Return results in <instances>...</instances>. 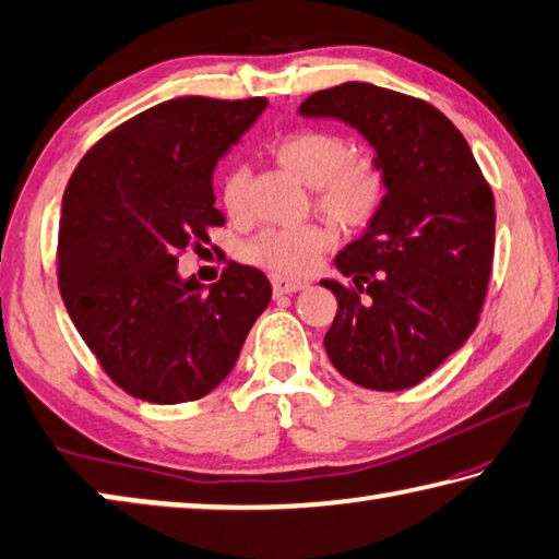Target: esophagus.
I'll return each mask as SVG.
<instances>
[{"instance_id": "1", "label": "esophagus", "mask_w": 559, "mask_h": 559, "mask_svg": "<svg viewBox=\"0 0 559 559\" xmlns=\"http://www.w3.org/2000/svg\"><path fill=\"white\" fill-rule=\"evenodd\" d=\"M271 283H273V293H276V296H286V293H298L302 288H308V281L288 278V276H281V273H273Z\"/></svg>"}]
</instances>
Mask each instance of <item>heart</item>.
Listing matches in <instances>:
<instances>
[{
    "mask_svg": "<svg viewBox=\"0 0 559 559\" xmlns=\"http://www.w3.org/2000/svg\"><path fill=\"white\" fill-rule=\"evenodd\" d=\"M283 167L313 187L316 206L347 229L372 224L390 200V175L374 157H353L343 135L323 128H300L273 145ZM222 204L231 219L249 214V167L234 165L222 179ZM335 241L330 226H271L243 243L241 257L276 273L308 271Z\"/></svg>",
    "mask_w": 559,
    "mask_h": 559,
    "instance_id": "heart-1",
    "label": "heart"
}]
</instances>
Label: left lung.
<instances>
[{
	"label": "left lung",
	"instance_id": "1",
	"mask_svg": "<svg viewBox=\"0 0 559 559\" xmlns=\"http://www.w3.org/2000/svg\"><path fill=\"white\" fill-rule=\"evenodd\" d=\"M300 116L355 126L390 175L384 210L335 259L347 283L320 281L337 298L328 357L367 390H409L478 325L493 271V189L459 128L421 98L349 81L302 100Z\"/></svg>",
	"mask_w": 559,
	"mask_h": 559
}]
</instances>
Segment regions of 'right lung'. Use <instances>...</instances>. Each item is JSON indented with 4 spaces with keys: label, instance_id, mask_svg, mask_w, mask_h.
Here are the masks:
<instances>
[{
    "label": "right lung",
    "instance_id": "obj_1",
    "mask_svg": "<svg viewBox=\"0 0 559 559\" xmlns=\"http://www.w3.org/2000/svg\"><path fill=\"white\" fill-rule=\"evenodd\" d=\"M266 106L165 100L103 135L69 179L56 251L61 298L103 372L138 400L210 394L269 306L259 269L229 261L210 293L177 273L179 257L224 226L212 173Z\"/></svg>",
    "mask_w": 559,
    "mask_h": 559
}]
</instances>
